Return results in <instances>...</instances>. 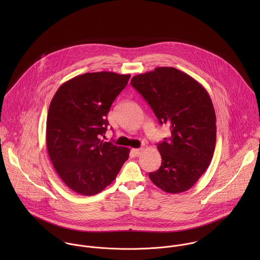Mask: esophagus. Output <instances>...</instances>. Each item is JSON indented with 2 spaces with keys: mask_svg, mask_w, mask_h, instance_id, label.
<instances>
[{
  "mask_svg": "<svg viewBox=\"0 0 260 260\" xmlns=\"http://www.w3.org/2000/svg\"><path fill=\"white\" fill-rule=\"evenodd\" d=\"M132 153H133L135 156H139V155L142 153V149H132Z\"/></svg>",
  "mask_w": 260,
  "mask_h": 260,
  "instance_id": "1",
  "label": "esophagus"
}]
</instances>
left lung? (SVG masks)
<instances>
[{
  "label": "left lung",
  "mask_w": 260,
  "mask_h": 260,
  "mask_svg": "<svg viewBox=\"0 0 260 260\" xmlns=\"http://www.w3.org/2000/svg\"><path fill=\"white\" fill-rule=\"evenodd\" d=\"M131 85L142 95L171 137L157 144L161 166L151 181L167 193L189 190L208 168L216 142V116L211 98L195 79L173 67L136 75Z\"/></svg>",
  "instance_id": "1"
}]
</instances>
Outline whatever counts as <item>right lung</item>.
<instances>
[{
	"instance_id": "obj_1",
	"label": "right lung",
	"mask_w": 260,
	"mask_h": 260,
	"mask_svg": "<svg viewBox=\"0 0 260 260\" xmlns=\"http://www.w3.org/2000/svg\"><path fill=\"white\" fill-rule=\"evenodd\" d=\"M130 75L85 73L60 86L47 117L49 157L62 181L91 196L110 185L129 157V148L99 139L108 126L112 103Z\"/></svg>"
}]
</instances>
